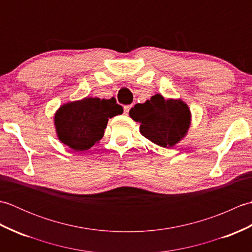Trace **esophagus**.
<instances>
[{"mask_svg": "<svg viewBox=\"0 0 252 252\" xmlns=\"http://www.w3.org/2000/svg\"><path fill=\"white\" fill-rule=\"evenodd\" d=\"M123 109H125V114L127 115V114H129L130 109H131V105H126L125 107H123Z\"/></svg>", "mask_w": 252, "mask_h": 252, "instance_id": "obj_1", "label": "esophagus"}]
</instances>
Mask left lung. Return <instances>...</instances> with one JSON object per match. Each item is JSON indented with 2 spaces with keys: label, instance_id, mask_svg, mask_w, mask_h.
Wrapping results in <instances>:
<instances>
[{
  "label": "left lung",
  "instance_id": "1",
  "mask_svg": "<svg viewBox=\"0 0 252 252\" xmlns=\"http://www.w3.org/2000/svg\"><path fill=\"white\" fill-rule=\"evenodd\" d=\"M130 117L141 123L143 136L161 147H172L181 141L190 126V111L181 99H164L156 94L144 104H136Z\"/></svg>",
  "mask_w": 252,
  "mask_h": 252
}]
</instances>
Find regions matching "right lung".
<instances>
[{
  "label": "right lung",
  "mask_w": 252,
  "mask_h": 252,
  "mask_svg": "<svg viewBox=\"0 0 252 252\" xmlns=\"http://www.w3.org/2000/svg\"><path fill=\"white\" fill-rule=\"evenodd\" d=\"M122 112L114 97H85L63 105L54 119L58 138L74 151H87L103 137L108 118Z\"/></svg>",
  "instance_id": "obj_1"
}]
</instances>
